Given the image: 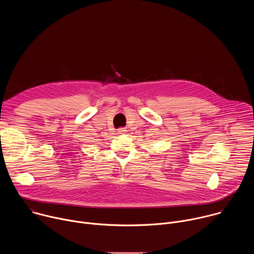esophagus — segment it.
I'll use <instances>...</instances> for the list:
<instances>
[{"label":"esophagus","mask_w":254,"mask_h":254,"mask_svg":"<svg viewBox=\"0 0 254 254\" xmlns=\"http://www.w3.org/2000/svg\"><path fill=\"white\" fill-rule=\"evenodd\" d=\"M127 131V128H124V127H121L118 129V132L119 133H125Z\"/></svg>","instance_id":"34e87169"}]
</instances>
